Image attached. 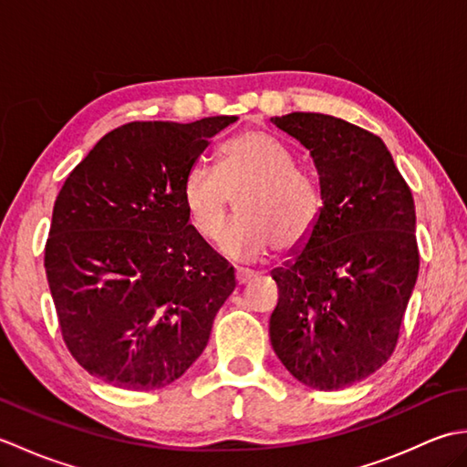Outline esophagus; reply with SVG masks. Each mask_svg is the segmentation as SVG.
I'll list each match as a JSON object with an SVG mask.
<instances>
[{"mask_svg":"<svg viewBox=\"0 0 467 467\" xmlns=\"http://www.w3.org/2000/svg\"><path fill=\"white\" fill-rule=\"evenodd\" d=\"M254 279V273L249 269H236V283L246 285Z\"/></svg>","mask_w":467,"mask_h":467,"instance_id":"esophagus-1","label":"esophagus"}]
</instances>
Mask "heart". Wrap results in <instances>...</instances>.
<instances>
[{
    "label": "heart",
    "instance_id": "obj_1",
    "mask_svg": "<svg viewBox=\"0 0 467 467\" xmlns=\"http://www.w3.org/2000/svg\"><path fill=\"white\" fill-rule=\"evenodd\" d=\"M192 231L206 243L221 239L234 201L241 221L226 233L223 249L234 259H254L271 249L293 253L319 223L323 198L317 182L269 134L251 130L218 150V172L196 164L181 188Z\"/></svg>",
    "mask_w": 467,
    "mask_h": 467
}]
</instances>
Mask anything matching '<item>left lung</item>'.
Returning a JSON list of instances; mask_svg holds the SVG:
<instances>
[{"label": "left lung", "instance_id": "obj_1", "mask_svg": "<svg viewBox=\"0 0 467 467\" xmlns=\"http://www.w3.org/2000/svg\"><path fill=\"white\" fill-rule=\"evenodd\" d=\"M271 122L309 150L323 198L303 251L273 273L271 343L301 383L341 389L398 345L420 273L413 196L379 136L315 112Z\"/></svg>", "mask_w": 467, "mask_h": 467}]
</instances>
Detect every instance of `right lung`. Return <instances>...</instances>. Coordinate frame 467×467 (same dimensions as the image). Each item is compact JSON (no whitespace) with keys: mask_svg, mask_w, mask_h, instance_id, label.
Masks as SVG:
<instances>
[{"mask_svg":"<svg viewBox=\"0 0 467 467\" xmlns=\"http://www.w3.org/2000/svg\"><path fill=\"white\" fill-rule=\"evenodd\" d=\"M234 120L124 124L66 178L44 265L67 351L98 379L161 389L204 351L236 281L188 224L181 188Z\"/></svg>","mask_w":467,"mask_h":467,"instance_id":"right-lung-1","label":"right lung"}]
</instances>
